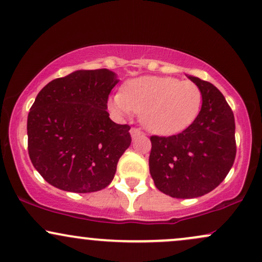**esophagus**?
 I'll return each mask as SVG.
<instances>
[{
    "label": "esophagus",
    "mask_w": 262,
    "mask_h": 262,
    "mask_svg": "<svg viewBox=\"0 0 262 262\" xmlns=\"http://www.w3.org/2000/svg\"><path fill=\"white\" fill-rule=\"evenodd\" d=\"M143 134V132L140 130V129H138V128H132L130 129V135H132V138H137V137H139V135H141Z\"/></svg>",
    "instance_id": "obj_1"
}]
</instances>
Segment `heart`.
Listing matches in <instances>:
<instances>
[{"instance_id":"obj_1","label":"heart","mask_w":262,"mask_h":262,"mask_svg":"<svg viewBox=\"0 0 262 262\" xmlns=\"http://www.w3.org/2000/svg\"><path fill=\"white\" fill-rule=\"evenodd\" d=\"M202 93L192 81L143 76L128 81L122 93L111 97L110 108L119 117L140 113L149 132L172 135L188 128L200 113Z\"/></svg>"}]
</instances>
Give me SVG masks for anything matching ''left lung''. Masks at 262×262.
I'll use <instances>...</instances> for the list:
<instances>
[{"instance_id":"left-lung-1","label":"left lung","mask_w":262,"mask_h":262,"mask_svg":"<svg viewBox=\"0 0 262 262\" xmlns=\"http://www.w3.org/2000/svg\"><path fill=\"white\" fill-rule=\"evenodd\" d=\"M202 93V107L182 133L154 137L149 156L156 188L175 198H196L225 179L236 154L235 122L222 92L210 82L187 75Z\"/></svg>"}]
</instances>
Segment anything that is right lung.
Listing matches in <instances>:
<instances>
[{
	"mask_svg": "<svg viewBox=\"0 0 262 262\" xmlns=\"http://www.w3.org/2000/svg\"><path fill=\"white\" fill-rule=\"evenodd\" d=\"M118 82L108 69L76 70L38 93L27 121L28 152L54 187L90 193L112 182L132 143L130 127L114 123L107 112L108 95Z\"/></svg>",
	"mask_w": 262,
	"mask_h": 262,
	"instance_id": "1",
	"label": "right lung"
}]
</instances>
